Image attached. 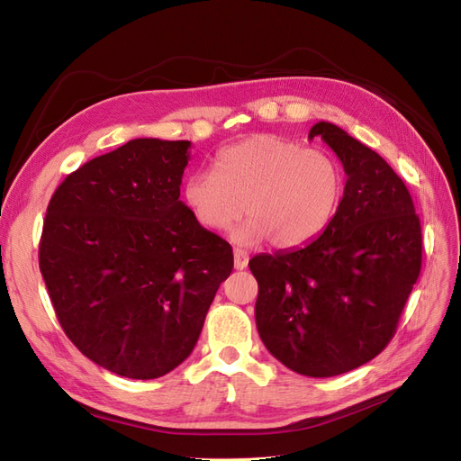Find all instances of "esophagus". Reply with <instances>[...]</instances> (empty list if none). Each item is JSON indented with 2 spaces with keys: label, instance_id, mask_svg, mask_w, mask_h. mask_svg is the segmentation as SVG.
Returning <instances> with one entry per match:
<instances>
[{
  "label": "esophagus",
  "instance_id": "1",
  "mask_svg": "<svg viewBox=\"0 0 461 461\" xmlns=\"http://www.w3.org/2000/svg\"><path fill=\"white\" fill-rule=\"evenodd\" d=\"M233 266L235 269H245L249 266V254L241 249L233 250Z\"/></svg>",
  "mask_w": 461,
  "mask_h": 461
}]
</instances>
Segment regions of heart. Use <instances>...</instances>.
<instances>
[{"mask_svg":"<svg viewBox=\"0 0 461 461\" xmlns=\"http://www.w3.org/2000/svg\"><path fill=\"white\" fill-rule=\"evenodd\" d=\"M343 188V169L330 152L264 133L220 152L214 175L192 173L183 185V202L209 231L231 228L245 212L249 220L231 233L235 243L269 239L288 250L328 228Z\"/></svg>","mask_w":461,"mask_h":461,"instance_id":"obj_1","label":"heart"}]
</instances>
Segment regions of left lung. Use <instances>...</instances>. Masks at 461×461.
<instances>
[{"label": "left lung", "mask_w": 461, "mask_h": 461, "mask_svg": "<svg viewBox=\"0 0 461 461\" xmlns=\"http://www.w3.org/2000/svg\"><path fill=\"white\" fill-rule=\"evenodd\" d=\"M347 185L328 228L302 249L254 256L256 328L288 369L314 378L348 373L386 348L422 267L411 194L383 156L331 122H318Z\"/></svg>", "instance_id": "obj_1"}]
</instances>
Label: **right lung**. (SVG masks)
Masks as SVG:
<instances>
[{
	"mask_svg": "<svg viewBox=\"0 0 461 461\" xmlns=\"http://www.w3.org/2000/svg\"><path fill=\"white\" fill-rule=\"evenodd\" d=\"M190 141L131 139L50 197L39 269L69 341L128 378L181 366L233 269L222 237L181 202Z\"/></svg>",
	"mask_w": 461,
	"mask_h": 461,
	"instance_id": "obj_1",
	"label": "right lung"
}]
</instances>
